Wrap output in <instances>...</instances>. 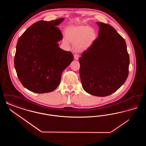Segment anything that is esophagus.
<instances>
[{
    "instance_id": "34e87169",
    "label": "esophagus",
    "mask_w": 146,
    "mask_h": 146,
    "mask_svg": "<svg viewBox=\"0 0 146 146\" xmlns=\"http://www.w3.org/2000/svg\"><path fill=\"white\" fill-rule=\"evenodd\" d=\"M74 58L76 60H78L79 59V56H78V55H77V54L74 55Z\"/></svg>"
}]
</instances>
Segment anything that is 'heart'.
<instances>
[{
  "instance_id": "heart-1",
  "label": "heart",
  "mask_w": 146,
  "mask_h": 146,
  "mask_svg": "<svg viewBox=\"0 0 146 146\" xmlns=\"http://www.w3.org/2000/svg\"><path fill=\"white\" fill-rule=\"evenodd\" d=\"M64 42L75 44L78 51L83 52L90 48L97 38L96 31L86 25L68 26L64 29Z\"/></svg>"
}]
</instances>
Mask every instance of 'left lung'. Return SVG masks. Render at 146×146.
<instances>
[{"instance_id": "1", "label": "left lung", "mask_w": 146, "mask_h": 146, "mask_svg": "<svg viewBox=\"0 0 146 146\" xmlns=\"http://www.w3.org/2000/svg\"><path fill=\"white\" fill-rule=\"evenodd\" d=\"M98 36L79 58L84 90L92 95H111L124 83L130 63L124 39L110 25L97 22Z\"/></svg>"}]
</instances>
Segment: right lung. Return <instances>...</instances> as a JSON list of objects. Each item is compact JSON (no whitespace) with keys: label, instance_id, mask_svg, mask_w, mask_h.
Here are the masks:
<instances>
[{"label":"right lung","instance_id":"1","mask_svg":"<svg viewBox=\"0 0 146 146\" xmlns=\"http://www.w3.org/2000/svg\"><path fill=\"white\" fill-rule=\"evenodd\" d=\"M63 20L38 21L19 38L14 66L20 82L28 90L39 94L55 90L63 71L73 60V54L57 43L63 36L57 26Z\"/></svg>","mask_w":146,"mask_h":146}]
</instances>
